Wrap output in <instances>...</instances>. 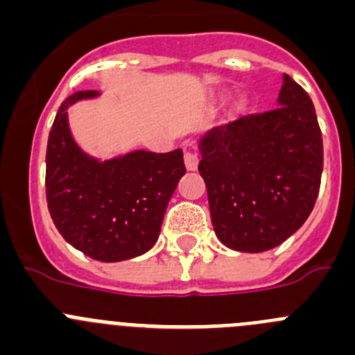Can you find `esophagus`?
<instances>
[{"label": "esophagus", "instance_id": "34e87169", "mask_svg": "<svg viewBox=\"0 0 355 355\" xmlns=\"http://www.w3.org/2000/svg\"><path fill=\"white\" fill-rule=\"evenodd\" d=\"M184 162H185V168L189 171H194L198 168V154L196 152H191V150H187L184 155Z\"/></svg>", "mask_w": 355, "mask_h": 355}]
</instances>
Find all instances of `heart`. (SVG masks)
Masks as SVG:
<instances>
[{
  "label": "heart",
  "mask_w": 355,
  "mask_h": 355,
  "mask_svg": "<svg viewBox=\"0 0 355 355\" xmlns=\"http://www.w3.org/2000/svg\"><path fill=\"white\" fill-rule=\"evenodd\" d=\"M242 106H244V101H242V98H239V101H235V104H233V110H241Z\"/></svg>",
  "instance_id": "1"
}]
</instances>
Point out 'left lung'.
Masks as SVG:
<instances>
[{"label": "left lung", "instance_id": "left-lung-1", "mask_svg": "<svg viewBox=\"0 0 355 355\" xmlns=\"http://www.w3.org/2000/svg\"><path fill=\"white\" fill-rule=\"evenodd\" d=\"M198 171L217 239L242 253L276 248L311 214L324 146L309 95L283 74L277 107L214 127L198 141Z\"/></svg>", "mask_w": 355, "mask_h": 355}]
</instances>
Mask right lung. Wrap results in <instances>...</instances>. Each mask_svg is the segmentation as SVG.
<instances>
[{
  "label": "right lung",
  "instance_id": "obj_1",
  "mask_svg": "<svg viewBox=\"0 0 355 355\" xmlns=\"http://www.w3.org/2000/svg\"><path fill=\"white\" fill-rule=\"evenodd\" d=\"M76 92L62 102L46 154L47 207L62 237L98 261H122L146 253L161 232L166 207L185 173L184 154L132 150L97 159L78 145L69 107L97 98Z\"/></svg>",
  "mask_w": 355,
  "mask_h": 355
}]
</instances>
